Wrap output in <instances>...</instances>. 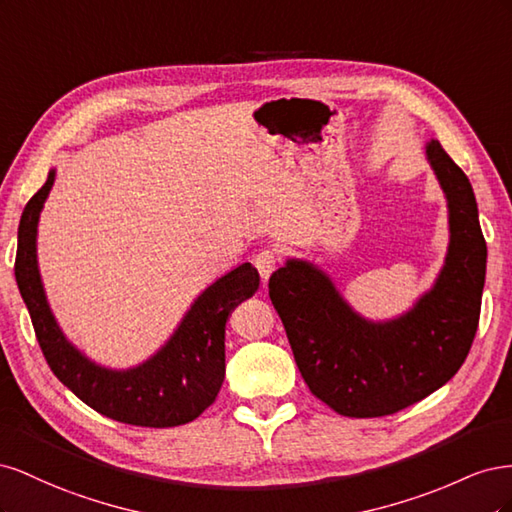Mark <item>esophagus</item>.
I'll list each match as a JSON object with an SVG mask.
<instances>
[{"instance_id": "34e87169", "label": "esophagus", "mask_w": 512, "mask_h": 512, "mask_svg": "<svg viewBox=\"0 0 512 512\" xmlns=\"http://www.w3.org/2000/svg\"><path fill=\"white\" fill-rule=\"evenodd\" d=\"M277 262H280V258H277V254L271 252V250H262V252L256 254L254 265H256V269H258V273L262 277V282H265V284L269 282L271 273L277 269Z\"/></svg>"}]
</instances>
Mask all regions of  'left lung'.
I'll list each match as a JSON object with an SVG mask.
<instances>
[{
  "mask_svg": "<svg viewBox=\"0 0 512 512\" xmlns=\"http://www.w3.org/2000/svg\"><path fill=\"white\" fill-rule=\"evenodd\" d=\"M425 156L448 207V250L433 286L397 318H363L331 277L288 258L269 280L303 380L337 414L404 410L451 380L472 348L487 271V243L466 173L431 138Z\"/></svg>",
  "mask_w": 512,
  "mask_h": 512,
  "instance_id": "obj_1",
  "label": "left lung"
}]
</instances>
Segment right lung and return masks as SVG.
<instances>
[{
	"label": "right lung",
	"instance_id": "add662e5",
	"mask_svg": "<svg viewBox=\"0 0 512 512\" xmlns=\"http://www.w3.org/2000/svg\"><path fill=\"white\" fill-rule=\"evenodd\" d=\"M53 183L55 168L23 209L14 262V277L46 363L76 397L113 421L141 427H177L194 421L222 389L226 320L258 290V271L243 262L218 277L198 294L173 335L147 361L128 369L102 367L59 329L42 286L36 239L40 211Z\"/></svg>",
	"mask_w": 512,
	"mask_h": 512
}]
</instances>
